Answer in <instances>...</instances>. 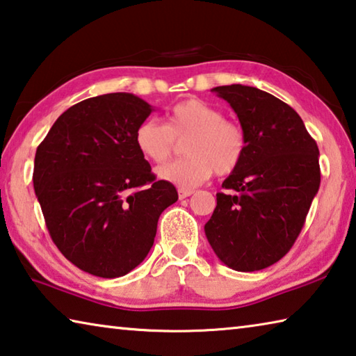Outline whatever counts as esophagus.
I'll return each instance as SVG.
<instances>
[{
    "label": "esophagus",
    "mask_w": 356,
    "mask_h": 356,
    "mask_svg": "<svg viewBox=\"0 0 356 356\" xmlns=\"http://www.w3.org/2000/svg\"><path fill=\"white\" fill-rule=\"evenodd\" d=\"M177 193H179L180 200H185V197H188V196L193 195V190L191 188H179Z\"/></svg>",
    "instance_id": "obj_1"
}]
</instances>
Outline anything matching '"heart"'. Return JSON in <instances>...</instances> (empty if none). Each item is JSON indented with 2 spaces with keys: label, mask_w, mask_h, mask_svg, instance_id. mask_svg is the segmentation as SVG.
<instances>
[{
  "label": "heart",
  "mask_w": 356,
  "mask_h": 356,
  "mask_svg": "<svg viewBox=\"0 0 356 356\" xmlns=\"http://www.w3.org/2000/svg\"><path fill=\"white\" fill-rule=\"evenodd\" d=\"M185 159L159 168L156 176L179 188H195L216 171L226 176L242 165L246 134L209 102L188 99L172 106L166 125L146 119L135 130V146L144 159L161 165L172 155L176 141H184Z\"/></svg>",
  "instance_id": "obj_1"
}]
</instances>
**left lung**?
Masks as SVG:
<instances>
[{"instance_id": "obj_1", "label": "left lung", "mask_w": 356, "mask_h": 356, "mask_svg": "<svg viewBox=\"0 0 356 356\" xmlns=\"http://www.w3.org/2000/svg\"><path fill=\"white\" fill-rule=\"evenodd\" d=\"M212 91L236 111L248 146L204 231L222 264L256 272L286 256L301 232L321 185L318 147L298 113L275 95L243 84Z\"/></svg>"}]
</instances>
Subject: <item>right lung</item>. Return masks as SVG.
Instances as JSON below:
<instances>
[{
  "mask_svg": "<svg viewBox=\"0 0 356 356\" xmlns=\"http://www.w3.org/2000/svg\"><path fill=\"white\" fill-rule=\"evenodd\" d=\"M152 106L129 92L97 95L56 119L34 159L33 182L51 240L83 272L119 278L154 245L176 186L155 180L135 146Z\"/></svg>",
  "mask_w": 356,
  "mask_h": 356,
  "instance_id": "add662e5",
  "label": "right lung"
}]
</instances>
